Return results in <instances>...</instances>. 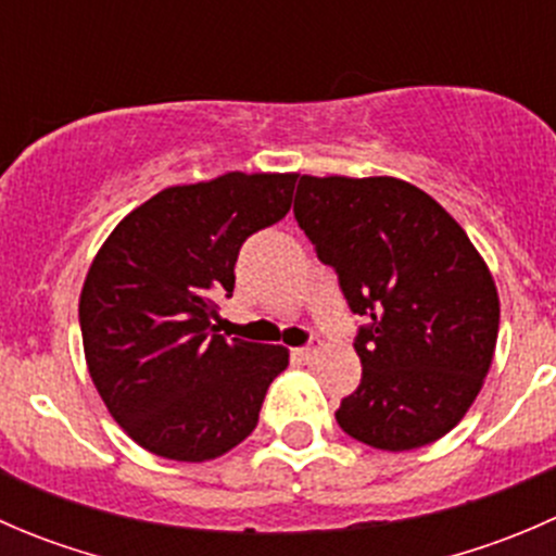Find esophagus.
I'll use <instances>...</instances> for the list:
<instances>
[{
	"mask_svg": "<svg viewBox=\"0 0 556 556\" xmlns=\"http://www.w3.org/2000/svg\"><path fill=\"white\" fill-rule=\"evenodd\" d=\"M323 350H325L323 341H314L312 346H301V350H295V357L304 363H314L319 355H323Z\"/></svg>",
	"mask_w": 556,
	"mask_h": 556,
	"instance_id": "obj_1",
	"label": "esophagus"
}]
</instances>
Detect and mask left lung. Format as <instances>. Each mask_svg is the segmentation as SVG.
<instances>
[{"label": "left lung", "mask_w": 556, "mask_h": 556, "mask_svg": "<svg viewBox=\"0 0 556 556\" xmlns=\"http://www.w3.org/2000/svg\"><path fill=\"white\" fill-rule=\"evenodd\" d=\"M295 220L366 317L363 379L341 401L346 435L408 452L446 435L492 366L501 301L484 257L450 212L397 177H309Z\"/></svg>", "instance_id": "1"}]
</instances>
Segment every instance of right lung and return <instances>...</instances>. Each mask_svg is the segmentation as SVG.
Here are the masks:
<instances>
[{"label":"right lung","instance_id":"1","mask_svg":"<svg viewBox=\"0 0 556 556\" xmlns=\"http://www.w3.org/2000/svg\"><path fill=\"white\" fill-rule=\"evenodd\" d=\"M299 174L228 172L128 212L88 268L80 330L106 412L177 463L231 452L255 430L288 350L217 333L247 237L282 220Z\"/></svg>","mask_w":556,"mask_h":556}]
</instances>
